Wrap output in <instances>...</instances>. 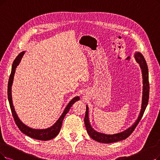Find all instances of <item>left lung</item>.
<instances>
[{
  "label": "left lung",
  "mask_w": 160,
  "mask_h": 160,
  "mask_svg": "<svg viewBox=\"0 0 160 160\" xmlns=\"http://www.w3.org/2000/svg\"><path fill=\"white\" fill-rule=\"evenodd\" d=\"M135 58L137 62L140 65V69H141L142 75V104H141V110H140L138 117L134 124L130 127L129 128L126 129L125 131L119 132L117 134H113V135H106L104 133H102L95 131L92 126L91 125L90 121L88 119V106H86V113L84 119L85 125L87 131L93 140H96L98 142L101 143H112L115 142H118L120 140H123L126 139L127 137H129L131 134L134 131L136 127L140 122V119L142 118L144 112L146 110V106L148 103L149 99V91H150V86H149V81H148V66H147L146 62L144 58L143 55L138 52H137L135 54Z\"/></svg>",
  "instance_id": "left-lung-1"
}]
</instances>
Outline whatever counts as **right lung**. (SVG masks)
I'll return each instance as SVG.
<instances>
[{
	"mask_svg": "<svg viewBox=\"0 0 160 160\" xmlns=\"http://www.w3.org/2000/svg\"><path fill=\"white\" fill-rule=\"evenodd\" d=\"M25 51H23L21 53L19 54V55L16 57V59L14 60L13 63H12V71L10 75V78L8 81V98L9 101V104L10 106V109L12 111V116H13L15 123L17 125L18 127L19 128L23 133L25 135H28V137L33 138L34 139L37 140H48L50 139H52L54 137H56L57 135H58L60 132L61 127L62 125V122L63 118H64L66 115L69 112L70 108L72 106V105L75 103V102L78 101L80 98L79 97H74L71 101H70L67 106L66 107L65 110H63V112L61 115V116L59 118V119L57 120L56 122L52 125L49 128L44 129H35L31 128V127L25 125L22 121L18 118V115L15 111L14 107L12 103V82H13L14 80V76L16 72V69L17 66L19 65V63L21 62V60L23 56L25 54Z\"/></svg>",
	"mask_w": 160,
	"mask_h": 160,
	"instance_id": "add662e5",
	"label": "right lung"
}]
</instances>
